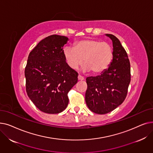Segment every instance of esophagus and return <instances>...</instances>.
I'll return each mask as SVG.
<instances>
[{"label": "esophagus", "instance_id": "obj_1", "mask_svg": "<svg viewBox=\"0 0 153 153\" xmlns=\"http://www.w3.org/2000/svg\"><path fill=\"white\" fill-rule=\"evenodd\" d=\"M78 79L80 80V81H83V80H84V77L81 75H79L78 76Z\"/></svg>", "mask_w": 153, "mask_h": 153}]
</instances>
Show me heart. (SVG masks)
<instances>
[{"instance_id":"obj_1","label":"heart","mask_w":153,"mask_h":153,"mask_svg":"<svg viewBox=\"0 0 153 153\" xmlns=\"http://www.w3.org/2000/svg\"><path fill=\"white\" fill-rule=\"evenodd\" d=\"M64 58L72 69H77L83 63L84 71L99 74L105 71L113 59V49L107 42L94 39H82L76 42L74 48L66 46L63 51Z\"/></svg>"}]
</instances>
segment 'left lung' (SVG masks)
Returning <instances> with one entry per match:
<instances>
[{"label": "left lung", "mask_w": 153, "mask_h": 153, "mask_svg": "<svg viewBox=\"0 0 153 153\" xmlns=\"http://www.w3.org/2000/svg\"><path fill=\"white\" fill-rule=\"evenodd\" d=\"M106 35L113 42V60L100 75L86 78V104L94 113L100 115L109 113L121 105L131 81L130 62L126 51L115 36Z\"/></svg>", "instance_id": "left-lung-1"}]
</instances>
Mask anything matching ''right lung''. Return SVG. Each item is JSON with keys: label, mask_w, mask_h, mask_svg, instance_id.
<instances>
[{"label": "right lung", "mask_w": 153, "mask_h": 153, "mask_svg": "<svg viewBox=\"0 0 153 153\" xmlns=\"http://www.w3.org/2000/svg\"><path fill=\"white\" fill-rule=\"evenodd\" d=\"M68 40L64 36H48L28 55L25 69L26 91L35 105L46 114L65 110L68 94L77 82L78 73L68 66L63 53Z\"/></svg>", "instance_id": "1"}]
</instances>
